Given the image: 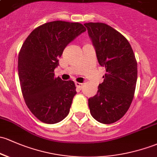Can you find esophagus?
<instances>
[{
    "mask_svg": "<svg viewBox=\"0 0 157 157\" xmlns=\"http://www.w3.org/2000/svg\"><path fill=\"white\" fill-rule=\"evenodd\" d=\"M82 85H83V84L82 83H80V82H75V86L77 87V88L82 89Z\"/></svg>",
    "mask_w": 157,
    "mask_h": 157,
    "instance_id": "1",
    "label": "esophagus"
}]
</instances>
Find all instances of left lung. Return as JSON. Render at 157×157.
<instances>
[{
	"instance_id": "1",
	"label": "left lung",
	"mask_w": 157,
	"mask_h": 157,
	"mask_svg": "<svg viewBox=\"0 0 157 157\" xmlns=\"http://www.w3.org/2000/svg\"><path fill=\"white\" fill-rule=\"evenodd\" d=\"M99 65L105 68L97 94L88 99L90 114L99 123L110 124L129 109L137 82V61L128 40L109 25L85 23Z\"/></svg>"
}]
</instances>
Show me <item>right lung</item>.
Instances as JSON below:
<instances>
[{
    "label": "right lung",
    "mask_w": 157,
    "mask_h": 157,
    "mask_svg": "<svg viewBox=\"0 0 157 157\" xmlns=\"http://www.w3.org/2000/svg\"><path fill=\"white\" fill-rule=\"evenodd\" d=\"M85 31L78 22L51 21L35 28L21 46L18 71L23 97L32 114L45 124L60 122L70 112L75 83L55 78L54 70L66 46Z\"/></svg>",
    "instance_id": "add662e5"
}]
</instances>
